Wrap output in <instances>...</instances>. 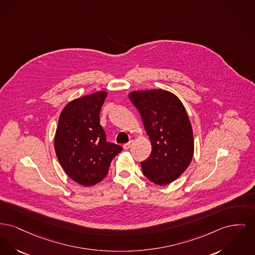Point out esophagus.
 Listing matches in <instances>:
<instances>
[{"label": "esophagus", "mask_w": 255, "mask_h": 255, "mask_svg": "<svg viewBox=\"0 0 255 255\" xmlns=\"http://www.w3.org/2000/svg\"><path fill=\"white\" fill-rule=\"evenodd\" d=\"M132 144H133V140H130L128 143H125V144H123V148L125 150H128L131 146H132Z\"/></svg>", "instance_id": "esophagus-1"}]
</instances>
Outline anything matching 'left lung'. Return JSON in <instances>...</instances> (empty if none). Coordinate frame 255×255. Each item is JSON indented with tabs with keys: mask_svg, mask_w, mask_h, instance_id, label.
Segmentation results:
<instances>
[{
	"mask_svg": "<svg viewBox=\"0 0 255 255\" xmlns=\"http://www.w3.org/2000/svg\"><path fill=\"white\" fill-rule=\"evenodd\" d=\"M129 98L138 110L152 144L149 158L141 162L144 176L167 185L191 164L195 141L193 128L179 98L165 90H134Z\"/></svg>",
	"mask_w": 255,
	"mask_h": 255,
	"instance_id": "left-lung-1",
	"label": "left lung"
}]
</instances>
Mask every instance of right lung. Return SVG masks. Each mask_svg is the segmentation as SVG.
Listing matches in <instances>:
<instances>
[{"mask_svg":"<svg viewBox=\"0 0 255 255\" xmlns=\"http://www.w3.org/2000/svg\"><path fill=\"white\" fill-rule=\"evenodd\" d=\"M108 92L97 91L70 101L62 109L54 139L56 155L65 173L90 187L107 175L122 147L106 140L99 115Z\"/></svg>","mask_w":255,"mask_h":255,"instance_id":"1","label":"right lung"}]
</instances>
